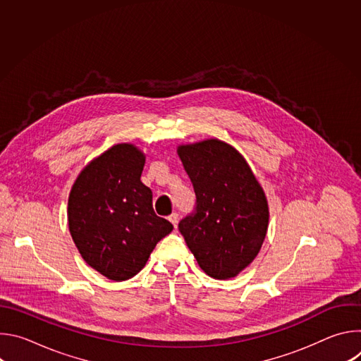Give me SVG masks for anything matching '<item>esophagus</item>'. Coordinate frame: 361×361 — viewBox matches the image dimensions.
Returning a JSON list of instances; mask_svg holds the SVG:
<instances>
[{
	"instance_id": "34e87169",
	"label": "esophagus",
	"mask_w": 361,
	"mask_h": 361,
	"mask_svg": "<svg viewBox=\"0 0 361 361\" xmlns=\"http://www.w3.org/2000/svg\"><path fill=\"white\" fill-rule=\"evenodd\" d=\"M169 220H170V223L174 226V228H177V226H178V214H177V213H173V214L169 217Z\"/></svg>"
}]
</instances>
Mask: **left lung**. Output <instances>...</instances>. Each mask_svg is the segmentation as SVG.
<instances>
[{
	"instance_id": "left-lung-1",
	"label": "left lung",
	"mask_w": 361,
	"mask_h": 361,
	"mask_svg": "<svg viewBox=\"0 0 361 361\" xmlns=\"http://www.w3.org/2000/svg\"><path fill=\"white\" fill-rule=\"evenodd\" d=\"M177 154L197 197L194 214L178 230L205 274L233 279L251 264L266 238V192L245 159L221 140L183 144Z\"/></svg>"
}]
</instances>
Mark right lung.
Returning a JSON list of instances; mask_svg holds the SVG:
<instances>
[{"label": "right lung", "mask_w": 361, "mask_h": 361, "mask_svg": "<svg viewBox=\"0 0 361 361\" xmlns=\"http://www.w3.org/2000/svg\"><path fill=\"white\" fill-rule=\"evenodd\" d=\"M145 154L116 144L91 160L68 197V228L84 262L114 281L142 270L173 224L152 209V192L141 183Z\"/></svg>", "instance_id": "obj_1"}]
</instances>
